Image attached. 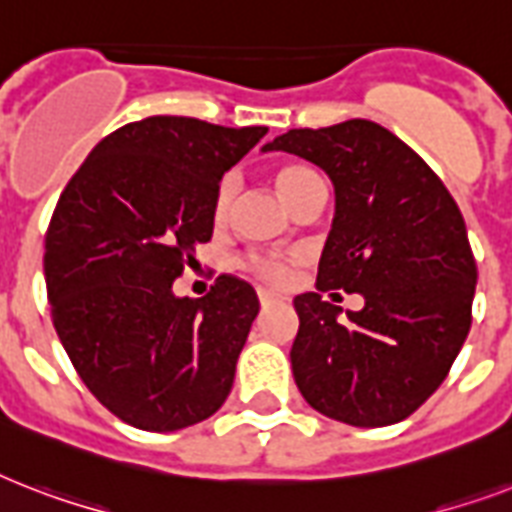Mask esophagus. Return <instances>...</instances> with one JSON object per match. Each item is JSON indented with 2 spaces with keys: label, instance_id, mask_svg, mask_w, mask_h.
<instances>
[{
  "label": "esophagus",
  "instance_id": "esophagus-1",
  "mask_svg": "<svg viewBox=\"0 0 512 512\" xmlns=\"http://www.w3.org/2000/svg\"><path fill=\"white\" fill-rule=\"evenodd\" d=\"M257 297H260V305H263V308L279 303V295H276V292H268V289H257Z\"/></svg>",
  "mask_w": 512,
  "mask_h": 512
}]
</instances>
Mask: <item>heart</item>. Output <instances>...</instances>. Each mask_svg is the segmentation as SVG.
I'll list each match as a JSON object with an SVG mask.
<instances>
[{"label":"heart","instance_id":"heart-1","mask_svg":"<svg viewBox=\"0 0 512 512\" xmlns=\"http://www.w3.org/2000/svg\"><path fill=\"white\" fill-rule=\"evenodd\" d=\"M319 175L308 167H300V164H289V167H281L276 172V188L284 196L289 207L295 204L297 196L308 188L311 183H316ZM233 196H236V175H223L220 183H217L215 191V217L223 220L228 215V209L233 204ZM289 257L284 255H260V252H252V255L241 257V268L249 271L257 279L268 281V284H284L289 276Z\"/></svg>","mask_w":512,"mask_h":512}]
</instances>
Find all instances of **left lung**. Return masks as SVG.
Returning a JSON list of instances; mask_svg holds the SVG:
<instances>
[{
    "mask_svg": "<svg viewBox=\"0 0 512 512\" xmlns=\"http://www.w3.org/2000/svg\"><path fill=\"white\" fill-rule=\"evenodd\" d=\"M263 151H287L327 172L335 220L316 292L295 297L292 374L332 420L382 428L406 420L446 380L473 321L476 257L441 177L404 140L369 119L289 130ZM365 295L339 319L323 292Z\"/></svg>",
    "mask_w": 512,
    "mask_h": 512,
    "instance_id": "left-lung-1",
    "label": "left lung"
}]
</instances>
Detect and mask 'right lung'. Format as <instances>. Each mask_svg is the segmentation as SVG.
Segmentation results:
<instances>
[{
	"label": "right lung",
	"instance_id": "right-lung-1",
	"mask_svg": "<svg viewBox=\"0 0 512 512\" xmlns=\"http://www.w3.org/2000/svg\"><path fill=\"white\" fill-rule=\"evenodd\" d=\"M265 132L148 116L100 140L60 193L44 236L52 324L92 396L132 428H188L231 393L255 289L223 273L188 300L172 281L212 239L220 177Z\"/></svg>",
	"mask_w": 512,
	"mask_h": 512
}]
</instances>
